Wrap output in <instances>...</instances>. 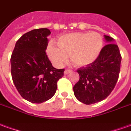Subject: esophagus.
<instances>
[{"instance_id": "1", "label": "esophagus", "mask_w": 131, "mask_h": 131, "mask_svg": "<svg viewBox=\"0 0 131 131\" xmlns=\"http://www.w3.org/2000/svg\"><path fill=\"white\" fill-rule=\"evenodd\" d=\"M71 72H72V70H71L66 69L64 71V74L65 75H68V74H69V73H70Z\"/></svg>"}]
</instances>
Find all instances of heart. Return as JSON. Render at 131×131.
I'll list each match as a JSON object with an SVG mask.
<instances>
[{"label": "heart", "instance_id": "b5f03b06", "mask_svg": "<svg viewBox=\"0 0 131 131\" xmlns=\"http://www.w3.org/2000/svg\"><path fill=\"white\" fill-rule=\"evenodd\" d=\"M58 45L50 42L47 49L54 64L61 66L70 56L75 66L83 67L96 61L103 47V39L96 32L70 33L59 38Z\"/></svg>", "mask_w": 131, "mask_h": 131}]
</instances>
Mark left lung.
<instances>
[{"mask_svg":"<svg viewBox=\"0 0 131 131\" xmlns=\"http://www.w3.org/2000/svg\"><path fill=\"white\" fill-rule=\"evenodd\" d=\"M107 42L96 60L77 72L80 80L73 86L77 100L86 105L96 103L111 93L119 78L122 56L114 39L105 35Z\"/></svg>","mask_w":131,"mask_h":131,"instance_id":"8db88e82","label":"left lung"}]
</instances>
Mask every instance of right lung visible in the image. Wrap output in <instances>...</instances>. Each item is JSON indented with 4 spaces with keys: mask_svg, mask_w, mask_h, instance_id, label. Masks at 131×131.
<instances>
[{
    "mask_svg": "<svg viewBox=\"0 0 131 131\" xmlns=\"http://www.w3.org/2000/svg\"><path fill=\"white\" fill-rule=\"evenodd\" d=\"M48 28L34 29L17 41L10 63L11 75L18 92L26 101L42 103L56 93L64 69H56L46 54Z\"/></svg>",
    "mask_w": 131,
    "mask_h": 131,
    "instance_id": "add662e5",
    "label": "right lung"
}]
</instances>
